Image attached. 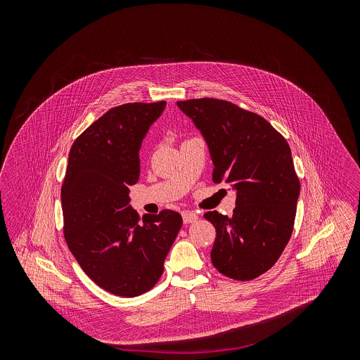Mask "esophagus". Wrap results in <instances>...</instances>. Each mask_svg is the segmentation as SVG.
<instances>
[{
    "label": "esophagus",
    "instance_id": "obj_1",
    "mask_svg": "<svg viewBox=\"0 0 360 360\" xmlns=\"http://www.w3.org/2000/svg\"><path fill=\"white\" fill-rule=\"evenodd\" d=\"M198 219H200V216H198L195 212H191V210L183 212V220H184V223H186V224L195 223Z\"/></svg>",
    "mask_w": 360,
    "mask_h": 360
}]
</instances>
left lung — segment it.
I'll use <instances>...</instances> for the list:
<instances>
[{
	"label": "left lung",
	"mask_w": 360,
	"mask_h": 360,
	"mask_svg": "<svg viewBox=\"0 0 360 360\" xmlns=\"http://www.w3.org/2000/svg\"><path fill=\"white\" fill-rule=\"evenodd\" d=\"M177 106L205 140L213 181L229 183L237 195L233 217L204 214L216 229L212 263L230 278H257L277 262L294 229L301 187L290 146L267 120L234 103L201 98Z\"/></svg>",
	"instance_id": "obj_1"
}]
</instances>
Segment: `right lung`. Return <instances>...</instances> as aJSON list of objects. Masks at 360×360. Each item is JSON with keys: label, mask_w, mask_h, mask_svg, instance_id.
<instances>
[{"label": "right lung", "mask_w": 360, "mask_h": 360, "mask_svg": "<svg viewBox=\"0 0 360 360\" xmlns=\"http://www.w3.org/2000/svg\"><path fill=\"white\" fill-rule=\"evenodd\" d=\"M166 103H124L96 120L72 146L60 191L65 240L84 273L105 291L151 290L183 224L162 210L139 220L129 187L140 179V148Z\"/></svg>", "instance_id": "right-lung-1"}]
</instances>
